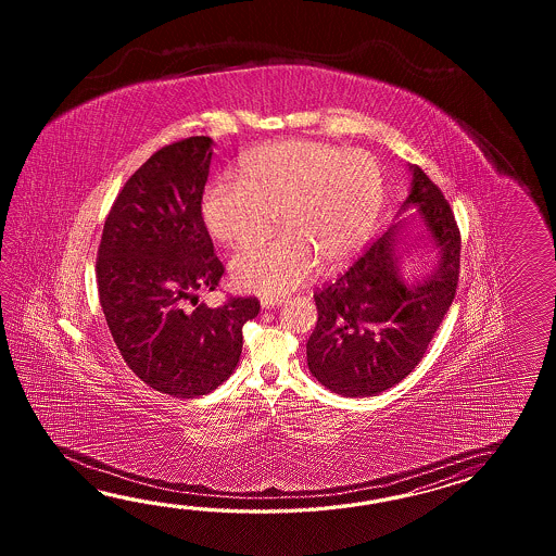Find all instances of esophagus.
Masks as SVG:
<instances>
[{
  "mask_svg": "<svg viewBox=\"0 0 556 556\" xmlns=\"http://www.w3.org/2000/svg\"><path fill=\"white\" fill-rule=\"evenodd\" d=\"M262 307H276L282 304V298H262L261 300Z\"/></svg>",
  "mask_w": 556,
  "mask_h": 556,
  "instance_id": "esophagus-1",
  "label": "esophagus"
}]
</instances>
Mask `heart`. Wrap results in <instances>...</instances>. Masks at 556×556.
Listing matches in <instances>:
<instances>
[{"label":"heart","instance_id":"1","mask_svg":"<svg viewBox=\"0 0 556 556\" xmlns=\"http://www.w3.org/2000/svg\"><path fill=\"white\" fill-rule=\"evenodd\" d=\"M386 199V180L371 154L314 141L262 147L242 161V180H213L202 218L216 240L249 244L268 237L280 213L282 237L240 250L235 282L256 294L280 295L306 283L318 262L333 270L364 247Z\"/></svg>","mask_w":556,"mask_h":556}]
</instances>
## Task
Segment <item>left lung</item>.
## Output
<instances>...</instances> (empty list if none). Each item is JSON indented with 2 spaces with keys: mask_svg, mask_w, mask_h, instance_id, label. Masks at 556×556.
Returning <instances> with one entry per match:
<instances>
[{
  "mask_svg": "<svg viewBox=\"0 0 556 556\" xmlns=\"http://www.w3.org/2000/svg\"><path fill=\"white\" fill-rule=\"evenodd\" d=\"M402 211L415 206L439 250L433 273L407 283L400 273L402 223L376 238L333 282L314 292L318 321L307 367L333 393L367 397L390 390L421 362L459 282L462 235L450 202L419 166Z\"/></svg>",
  "mask_w": 556,
  "mask_h": 556,
  "instance_id": "8db88e82",
  "label": "left lung"
}]
</instances>
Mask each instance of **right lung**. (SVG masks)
I'll use <instances>...</instances> for the list:
<instances>
[{
    "mask_svg": "<svg viewBox=\"0 0 556 556\" xmlns=\"http://www.w3.org/2000/svg\"><path fill=\"white\" fill-rule=\"evenodd\" d=\"M211 137L166 144L130 175L106 214L97 286L118 352L149 388L192 400L216 390L242 354V326L256 298L199 304L225 266L202 218ZM194 299V308L188 302Z\"/></svg>",
    "mask_w": 556,
    "mask_h": 556,
    "instance_id": "right-lung-1",
    "label": "right lung"
}]
</instances>
